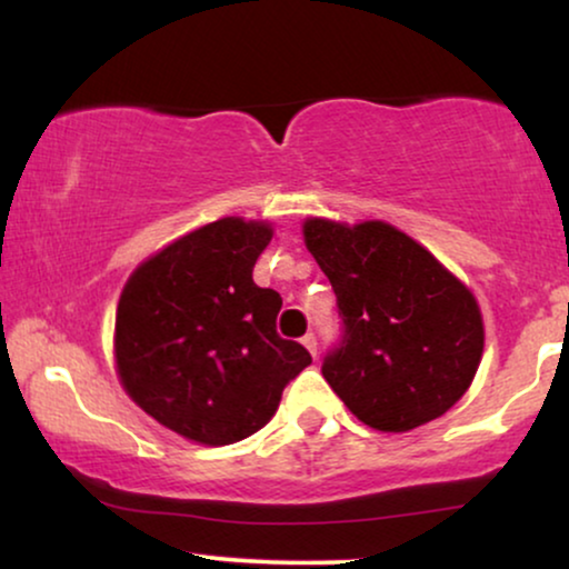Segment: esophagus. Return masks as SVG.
Returning <instances> with one entry per match:
<instances>
[{"instance_id":"1","label":"esophagus","mask_w":569,"mask_h":569,"mask_svg":"<svg viewBox=\"0 0 569 569\" xmlns=\"http://www.w3.org/2000/svg\"><path fill=\"white\" fill-rule=\"evenodd\" d=\"M302 345H306V349L313 357H318V341H316V333H306V337H302Z\"/></svg>"}]
</instances>
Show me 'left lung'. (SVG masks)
Instances as JSON below:
<instances>
[{
    "label": "left lung",
    "mask_w": 569,
    "mask_h": 569,
    "mask_svg": "<svg viewBox=\"0 0 569 569\" xmlns=\"http://www.w3.org/2000/svg\"><path fill=\"white\" fill-rule=\"evenodd\" d=\"M302 238L333 287L339 347L323 378L372 430L409 432L469 391L485 352L479 302L393 224L308 217Z\"/></svg>",
    "instance_id": "8db88e82"
}]
</instances>
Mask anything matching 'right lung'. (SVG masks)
<instances>
[{
  "mask_svg": "<svg viewBox=\"0 0 569 569\" xmlns=\"http://www.w3.org/2000/svg\"><path fill=\"white\" fill-rule=\"evenodd\" d=\"M263 220L222 217L131 271L116 308V372L154 422L199 446H230L274 417L308 349L277 333L282 298L253 282Z\"/></svg>",
  "mask_w": 569,
  "mask_h": 569,
  "instance_id": "right-lung-1",
  "label": "right lung"
}]
</instances>
